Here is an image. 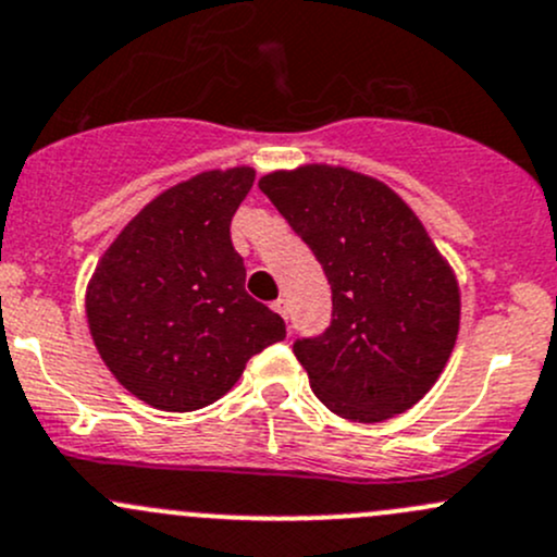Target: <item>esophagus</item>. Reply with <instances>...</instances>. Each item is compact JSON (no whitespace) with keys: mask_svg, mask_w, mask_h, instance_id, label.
I'll list each match as a JSON object with an SVG mask.
<instances>
[{"mask_svg":"<svg viewBox=\"0 0 557 557\" xmlns=\"http://www.w3.org/2000/svg\"><path fill=\"white\" fill-rule=\"evenodd\" d=\"M273 311H276V313H278V317L286 321V319H289V302H286V300H284V297H278V300H276V302H273Z\"/></svg>","mask_w":557,"mask_h":557,"instance_id":"1","label":"esophagus"}]
</instances>
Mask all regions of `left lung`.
I'll return each instance as SVG.
<instances>
[{
  "instance_id": "obj_1",
  "label": "left lung",
  "mask_w": 557,
  "mask_h": 557,
  "mask_svg": "<svg viewBox=\"0 0 557 557\" xmlns=\"http://www.w3.org/2000/svg\"><path fill=\"white\" fill-rule=\"evenodd\" d=\"M324 268L332 321L295 341L313 394L359 423L410 410L437 383L458 337V281L416 211L392 187L311 163L260 180Z\"/></svg>"
}]
</instances>
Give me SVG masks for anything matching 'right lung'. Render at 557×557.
Returning <instances> with one entry per match:
<instances>
[{
	"label": "right lung",
	"instance_id": "add662e5",
	"mask_svg": "<svg viewBox=\"0 0 557 557\" xmlns=\"http://www.w3.org/2000/svg\"><path fill=\"white\" fill-rule=\"evenodd\" d=\"M255 169L203 171L150 200L96 265L90 337L141 403L190 412L225 397L246 362L286 337L284 319L246 295L231 220Z\"/></svg>",
	"mask_w": 557,
	"mask_h": 557
}]
</instances>
